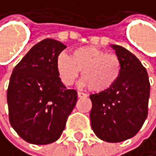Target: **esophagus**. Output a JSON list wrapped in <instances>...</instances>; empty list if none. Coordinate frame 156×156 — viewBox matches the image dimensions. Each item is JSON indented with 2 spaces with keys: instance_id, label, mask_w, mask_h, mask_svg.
<instances>
[{
  "instance_id": "esophagus-1",
  "label": "esophagus",
  "mask_w": 156,
  "mask_h": 156,
  "mask_svg": "<svg viewBox=\"0 0 156 156\" xmlns=\"http://www.w3.org/2000/svg\"><path fill=\"white\" fill-rule=\"evenodd\" d=\"M77 95H78V98H86L88 96L86 93H83V92H78Z\"/></svg>"
}]
</instances>
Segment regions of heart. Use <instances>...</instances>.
I'll use <instances>...</instances> for the list:
<instances>
[{
  "label": "heart",
  "mask_w": 156,
  "mask_h": 156,
  "mask_svg": "<svg viewBox=\"0 0 156 156\" xmlns=\"http://www.w3.org/2000/svg\"><path fill=\"white\" fill-rule=\"evenodd\" d=\"M56 68L63 84L72 85L81 71L83 86L103 92L117 82L122 65L117 55L94 46H84L74 49L70 56L59 55Z\"/></svg>",
  "instance_id": "obj_1"
}]
</instances>
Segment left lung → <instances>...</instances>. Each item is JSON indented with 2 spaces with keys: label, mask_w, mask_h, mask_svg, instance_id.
Here are the masks:
<instances>
[{
  "label": "left lung",
  "mask_w": 156,
  "mask_h": 156,
  "mask_svg": "<svg viewBox=\"0 0 156 156\" xmlns=\"http://www.w3.org/2000/svg\"><path fill=\"white\" fill-rule=\"evenodd\" d=\"M111 47L121 61V74L110 89L90 95V120L97 137L120 142L133 137L144 123L150 84L146 69L134 55L118 45Z\"/></svg>",
  "instance_id": "obj_1"
}]
</instances>
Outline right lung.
<instances>
[{
    "label": "right lung",
    "instance_id": "obj_1",
    "mask_svg": "<svg viewBox=\"0 0 156 156\" xmlns=\"http://www.w3.org/2000/svg\"><path fill=\"white\" fill-rule=\"evenodd\" d=\"M61 42H39L14 68L7 92L10 123L24 140L33 144L56 141L77 102V92L67 89L56 68Z\"/></svg>",
    "mask_w": 156,
    "mask_h": 156
}]
</instances>
